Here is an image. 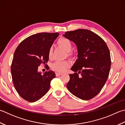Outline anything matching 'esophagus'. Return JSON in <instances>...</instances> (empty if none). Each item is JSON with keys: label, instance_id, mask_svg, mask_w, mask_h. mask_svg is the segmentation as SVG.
Here are the masks:
<instances>
[{"label": "esophagus", "instance_id": "obj_1", "mask_svg": "<svg viewBox=\"0 0 125 125\" xmlns=\"http://www.w3.org/2000/svg\"><path fill=\"white\" fill-rule=\"evenodd\" d=\"M62 74V73H57V72L56 73V76H58L61 75Z\"/></svg>", "mask_w": 125, "mask_h": 125}]
</instances>
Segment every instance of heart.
Returning a JSON list of instances; mask_svg holds the SVG:
<instances>
[{
  "instance_id": "obj_1",
  "label": "heart",
  "mask_w": 125,
  "mask_h": 125,
  "mask_svg": "<svg viewBox=\"0 0 125 125\" xmlns=\"http://www.w3.org/2000/svg\"><path fill=\"white\" fill-rule=\"evenodd\" d=\"M58 44L61 47L68 52V56H72L73 55V52L71 51L73 48V44L72 42L69 39L66 38H61L58 41ZM53 47L50 46L48 51V56L49 58L52 57V55ZM70 65L69 62L68 61H56L51 64V68L57 72H63L67 68L69 67Z\"/></svg>"
}]
</instances>
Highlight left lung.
<instances>
[{
    "label": "left lung",
    "instance_id": "8db88e82",
    "mask_svg": "<svg viewBox=\"0 0 125 125\" xmlns=\"http://www.w3.org/2000/svg\"><path fill=\"white\" fill-rule=\"evenodd\" d=\"M63 36L76 45L78 51L77 59L71 68L75 73L69 75L67 88L80 99L93 98L108 77L111 60L108 46L99 36L85 29L66 32Z\"/></svg>",
    "mask_w": 125,
    "mask_h": 125
}]
</instances>
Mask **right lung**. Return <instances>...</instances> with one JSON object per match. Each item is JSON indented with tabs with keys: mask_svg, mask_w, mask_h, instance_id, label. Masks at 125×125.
I'll return each mask as SVG.
<instances>
[{
	"mask_svg": "<svg viewBox=\"0 0 125 125\" xmlns=\"http://www.w3.org/2000/svg\"><path fill=\"white\" fill-rule=\"evenodd\" d=\"M58 33H39L28 37L19 44L14 52L11 72L14 88L29 102L37 101L46 94L56 75L49 70L38 71L42 63H47L48 51Z\"/></svg>",
	"mask_w": 125,
	"mask_h": 125,
	"instance_id": "1",
	"label": "right lung"
}]
</instances>
